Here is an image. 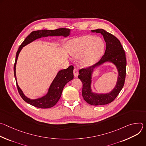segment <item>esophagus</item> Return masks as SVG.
Returning <instances> with one entry per match:
<instances>
[{"label": "esophagus", "mask_w": 146, "mask_h": 146, "mask_svg": "<svg viewBox=\"0 0 146 146\" xmlns=\"http://www.w3.org/2000/svg\"><path fill=\"white\" fill-rule=\"evenodd\" d=\"M73 74H74V77H77L78 75V72L77 70V69L74 68L73 70Z\"/></svg>", "instance_id": "obj_1"}]
</instances>
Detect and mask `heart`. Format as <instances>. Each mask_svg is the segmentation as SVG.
I'll list each match as a JSON object with an SVG mask.
<instances>
[{"label":"heart","instance_id":"b5f03b06","mask_svg":"<svg viewBox=\"0 0 146 146\" xmlns=\"http://www.w3.org/2000/svg\"><path fill=\"white\" fill-rule=\"evenodd\" d=\"M105 50V43L100 37L87 35L75 38L69 43L70 55L78 58L83 56L81 64L84 66H90L95 64L99 59Z\"/></svg>","mask_w":146,"mask_h":146}]
</instances>
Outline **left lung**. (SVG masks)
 Returning a JSON list of instances; mask_svg holds the SVG:
<instances>
[{
	"instance_id": "left-lung-1",
	"label": "left lung",
	"mask_w": 146,
	"mask_h": 146,
	"mask_svg": "<svg viewBox=\"0 0 146 146\" xmlns=\"http://www.w3.org/2000/svg\"><path fill=\"white\" fill-rule=\"evenodd\" d=\"M91 31L103 35L106 43L105 52L95 65L81 69L78 77L82 83V95L84 99L91 105H104L112 102L123 87L126 76V56L119 40L113 35L102 29L91 30ZM108 61L113 62L118 69L119 78L116 86L109 94H95L90 90L91 75L93 70L95 67Z\"/></svg>"
}]
</instances>
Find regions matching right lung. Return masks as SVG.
<instances>
[{
    "label": "right lung",
    "instance_id": "1",
    "mask_svg": "<svg viewBox=\"0 0 146 146\" xmlns=\"http://www.w3.org/2000/svg\"><path fill=\"white\" fill-rule=\"evenodd\" d=\"M70 29L67 28H59L55 30H38L32 32L24 40V41L20 45L18 50L17 52L15 63L14 65V74L16 80L17 87L18 91L23 99L30 105L41 109H48L55 106L60 99L62 91L67 82L73 78V66H69L67 69L60 70L57 74L56 76L53 80L52 84L50 86L48 94L41 98L32 100L27 98L18 87L17 82L15 75V66L18 54L23 47L28 44L31 43L35 40L40 38L41 37H46L48 36H67L70 34Z\"/></svg>",
    "mask_w": 146,
    "mask_h": 146
}]
</instances>
